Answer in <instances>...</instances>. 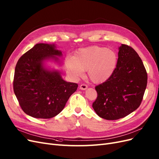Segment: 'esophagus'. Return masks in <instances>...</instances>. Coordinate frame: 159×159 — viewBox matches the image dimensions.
<instances>
[{
  "mask_svg": "<svg viewBox=\"0 0 159 159\" xmlns=\"http://www.w3.org/2000/svg\"><path fill=\"white\" fill-rule=\"evenodd\" d=\"M87 87H88V86H87L86 84H80V90H86V89H87Z\"/></svg>",
  "mask_w": 159,
  "mask_h": 159,
  "instance_id": "obj_1",
  "label": "esophagus"
}]
</instances>
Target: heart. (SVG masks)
I'll list each match as a JSON object with an SVG mask.
<instances>
[{"label": "heart", "mask_w": 159, "mask_h": 159, "mask_svg": "<svg viewBox=\"0 0 159 159\" xmlns=\"http://www.w3.org/2000/svg\"><path fill=\"white\" fill-rule=\"evenodd\" d=\"M117 56L114 51L100 46L79 49L75 57L65 59L66 72L75 80L83 78L87 70L89 79L94 84H102L114 74L117 65Z\"/></svg>", "instance_id": "b5f03b06"}]
</instances>
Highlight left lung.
Listing matches in <instances>:
<instances>
[{
  "label": "left lung",
  "instance_id": "1",
  "mask_svg": "<svg viewBox=\"0 0 159 159\" xmlns=\"http://www.w3.org/2000/svg\"><path fill=\"white\" fill-rule=\"evenodd\" d=\"M118 49L114 73L96 86L98 96L93 104L96 114L107 120L122 118L137 110L147 84V71L137 53L124 44Z\"/></svg>",
  "mask_w": 159,
  "mask_h": 159
}]
</instances>
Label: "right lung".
Segmentation results:
<instances>
[{
    "label": "right lung",
    "instance_id": "add662e5",
    "mask_svg": "<svg viewBox=\"0 0 159 159\" xmlns=\"http://www.w3.org/2000/svg\"><path fill=\"white\" fill-rule=\"evenodd\" d=\"M62 52L55 44L37 43L25 53L15 67L14 92L22 110L35 118L49 119L59 114L78 84L66 82L59 70L45 66L60 64Z\"/></svg>",
    "mask_w": 159,
    "mask_h": 159
}]
</instances>
